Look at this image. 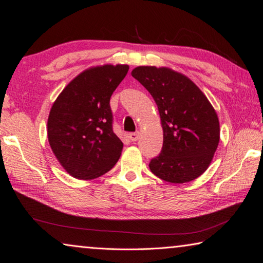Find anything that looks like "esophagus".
Segmentation results:
<instances>
[{
	"mask_svg": "<svg viewBox=\"0 0 263 263\" xmlns=\"http://www.w3.org/2000/svg\"><path fill=\"white\" fill-rule=\"evenodd\" d=\"M139 137H140V133H139V132H132V133H130V135H128V138H130V140L133 141V142L137 141Z\"/></svg>",
	"mask_w": 263,
	"mask_h": 263,
	"instance_id": "1",
	"label": "esophagus"
}]
</instances>
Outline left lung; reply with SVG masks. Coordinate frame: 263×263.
Segmentation results:
<instances>
[{
    "mask_svg": "<svg viewBox=\"0 0 263 263\" xmlns=\"http://www.w3.org/2000/svg\"><path fill=\"white\" fill-rule=\"evenodd\" d=\"M131 74L157 104L164 142L150 171L160 180L182 184L208 168L220 139L215 108L195 83L170 68L137 66Z\"/></svg>",
    "mask_w": 263,
    "mask_h": 263,
    "instance_id": "1",
    "label": "left lung"
}]
</instances>
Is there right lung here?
Returning a JSON list of instances; mask_svg holds the SVG:
<instances>
[{
  "label": "right lung",
  "mask_w": 263,
  "mask_h": 263,
  "mask_svg": "<svg viewBox=\"0 0 263 263\" xmlns=\"http://www.w3.org/2000/svg\"><path fill=\"white\" fill-rule=\"evenodd\" d=\"M127 71L126 64L92 66L71 80L53 103L48 142L72 177L93 180L119 160L123 143L111 127L109 99Z\"/></svg>",
  "instance_id": "obj_1"
}]
</instances>
